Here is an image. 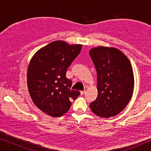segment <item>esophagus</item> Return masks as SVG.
Segmentation results:
<instances>
[{
	"mask_svg": "<svg viewBox=\"0 0 151 151\" xmlns=\"http://www.w3.org/2000/svg\"><path fill=\"white\" fill-rule=\"evenodd\" d=\"M85 92H86V91H80V94L84 95V93H85Z\"/></svg>",
	"mask_w": 151,
	"mask_h": 151,
	"instance_id": "obj_1",
	"label": "esophagus"
}]
</instances>
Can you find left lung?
Instances as JSON below:
<instances>
[{"label":"left lung","instance_id":"1","mask_svg":"<svg viewBox=\"0 0 151 151\" xmlns=\"http://www.w3.org/2000/svg\"><path fill=\"white\" fill-rule=\"evenodd\" d=\"M97 71L98 97L90 104L93 113L109 118L125 109L133 95L134 77L128 58L114 47H98L89 51Z\"/></svg>","mask_w":151,"mask_h":151}]
</instances>
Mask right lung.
<instances>
[{"mask_svg":"<svg viewBox=\"0 0 151 151\" xmlns=\"http://www.w3.org/2000/svg\"><path fill=\"white\" fill-rule=\"evenodd\" d=\"M82 45H69L57 40L37 51L27 69V86L33 102L51 117L62 116L71 106L70 100L80 96L71 90V80L67 79L68 67L79 55Z\"/></svg>","mask_w":151,"mask_h":151,"instance_id":"right-lung-1","label":"right lung"}]
</instances>
